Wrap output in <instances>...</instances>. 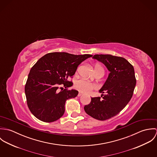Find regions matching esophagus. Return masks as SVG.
<instances>
[{"label": "esophagus", "instance_id": "34e87169", "mask_svg": "<svg viewBox=\"0 0 157 157\" xmlns=\"http://www.w3.org/2000/svg\"><path fill=\"white\" fill-rule=\"evenodd\" d=\"M82 95V94L80 93V92H79V93L78 94V97H80Z\"/></svg>", "mask_w": 157, "mask_h": 157}]
</instances>
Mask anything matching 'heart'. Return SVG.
<instances>
[{
	"instance_id": "heart-1",
	"label": "heart",
	"mask_w": 157,
	"mask_h": 157,
	"mask_svg": "<svg viewBox=\"0 0 157 157\" xmlns=\"http://www.w3.org/2000/svg\"><path fill=\"white\" fill-rule=\"evenodd\" d=\"M95 71L96 74L99 71H103V68L101 67L100 65L97 64L95 65ZM75 88L83 93H89L91 90H95L97 88V86L92 83H90L89 82L85 80H78L75 83Z\"/></svg>"
}]
</instances>
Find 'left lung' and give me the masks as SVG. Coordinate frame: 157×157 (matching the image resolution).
Masks as SVG:
<instances>
[{
  "instance_id": "obj_1",
  "label": "left lung",
  "mask_w": 157,
  "mask_h": 157,
  "mask_svg": "<svg viewBox=\"0 0 157 157\" xmlns=\"http://www.w3.org/2000/svg\"><path fill=\"white\" fill-rule=\"evenodd\" d=\"M103 63L110 71L103 87L101 97H92L84 109L87 114L98 120H106L121 112L131 100L136 78L134 68L124 58L110 54H96L92 57Z\"/></svg>"
}]
</instances>
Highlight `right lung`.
Segmentation results:
<instances>
[{"label": "right lung", "instance_id": "1", "mask_svg": "<svg viewBox=\"0 0 157 157\" xmlns=\"http://www.w3.org/2000/svg\"><path fill=\"white\" fill-rule=\"evenodd\" d=\"M92 56L51 52L41 57L31 67L25 92L28 108L37 118L50 123L63 116L66 101L75 97L78 93L76 90H67L73 84L67 79L72 78L82 62Z\"/></svg>", "mask_w": 157, "mask_h": 157}]
</instances>
